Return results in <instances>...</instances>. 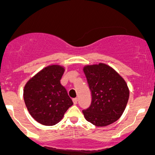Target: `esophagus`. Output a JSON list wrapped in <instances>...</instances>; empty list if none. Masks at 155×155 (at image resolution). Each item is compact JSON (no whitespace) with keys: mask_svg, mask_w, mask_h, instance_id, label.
<instances>
[{"mask_svg":"<svg viewBox=\"0 0 155 155\" xmlns=\"http://www.w3.org/2000/svg\"><path fill=\"white\" fill-rule=\"evenodd\" d=\"M72 101H73V104H77V102H78V99L77 98H74L73 100H72Z\"/></svg>","mask_w":155,"mask_h":155,"instance_id":"34e87169","label":"esophagus"}]
</instances>
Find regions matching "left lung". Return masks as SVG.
Wrapping results in <instances>:
<instances>
[{
    "mask_svg": "<svg viewBox=\"0 0 155 155\" xmlns=\"http://www.w3.org/2000/svg\"><path fill=\"white\" fill-rule=\"evenodd\" d=\"M91 90V105L83 110L87 121L97 127H106L116 122L127 104L130 91L122 76L104 63L83 67Z\"/></svg>",
    "mask_w": 155,
    "mask_h": 155,
    "instance_id": "obj_1",
    "label": "left lung"
}]
</instances>
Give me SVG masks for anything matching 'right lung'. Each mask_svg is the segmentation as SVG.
<instances>
[{
  "instance_id": "obj_1",
  "label": "right lung",
  "mask_w": 155,
  "mask_h": 155,
  "mask_svg": "<svg viewBox=\"0 0 155 155\" xmlns=\"http://www.w3.org/2000/svg\"><path fill=\"white\" fill-rule=\"evenodd\" d=\"M65 68L51 65L31 78L24 88V100L31 116L45 126H53L63 118L73 103L60 80Z\"/></svg>"
}]
</instances>
